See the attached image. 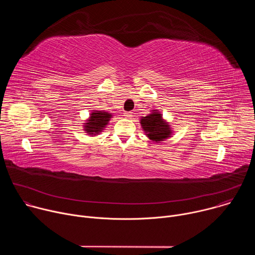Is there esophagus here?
<instances>
[{
  "mask_svg": "<svg viewBox=\"0 0 255 255\" xmlns=\"http://www.w3.org/2000/svg\"><path fill=\"white\" fill-rule=\"evenodd\" d=\"M124 116H125L126 118H131L132 112H124Z\"/></svg>",
  "mask_w": 255,
  "mask_h": 255,
  "instance_id": "esophagus-1",
  "label": "esophagus"
}]
</instances>
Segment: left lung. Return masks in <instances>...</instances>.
Wrapping results in <instances>:
<instances>
[{"label": "left lung", "mask_w": 255, "mask_h": 255, "mask_svg": "<svg viewBox=\"0 0 255 255\" xmlns=\"http://www.w3.org/2000/svg\"><path fill=\"white\" fill-rule=\"evenodd\" d=\"M140 123L147 137L152 141H163L170 137V127L162 119L161 114L158 113L157 110H153V112L146 117H142Z\"/></svg>", "instance_id": "1"}]
</instances>
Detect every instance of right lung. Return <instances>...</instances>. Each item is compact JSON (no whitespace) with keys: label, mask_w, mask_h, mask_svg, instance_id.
<instances>
[{"label":"right lung","mask_w":255,"mask_h":255,"mask_svg":"<svg viewBox=\"0 0 255 255\" xmlns=\"http://www.w3.org/2000/svg\"><path fill=\"white\" fill-rule=\"evenodd\" d=\"M111 117L112 115L108 112L94 111L91 114L88 123L85 125V131H87V133L90 135H98L100 132H102V130H104Z\"/></svg>","instance_id":"add662e5"}]
</instances>
